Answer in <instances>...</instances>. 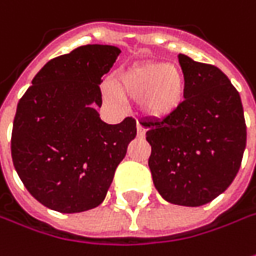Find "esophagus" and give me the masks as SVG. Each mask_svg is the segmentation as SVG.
<instances>
[{"instance_id": "obj_1", "label": "esophagus", "mask_w": 256, "mask_h": 256, "mask_svg": "<svg viewBox=\"0 0 256 256\" xmlns=\"http://www.w3.org/2000/svg\"><path fill=\"white\" fill-rule=\"evenodd\" d=\"M146 134V128L140 124V123H137V136L138 137H144Z\"/></svg>"}]
</instances>
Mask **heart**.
Wrapping results in <instances>:
<instances>
[{"instance_id":"1","label":"heart","mask_w":256,"mask_h":256,"mask_svg":"<svg viewBox=\"0 0 256 256\" xmlns=\"http://www.w3.org/2000/svg\"><path fill=\"white\" fill-rule=\"evenodd\" d=\"M186 82L178 68L172 64L147 62L126 69L114 82L103 84V93L110 100L120 96L138 100L142 110L152 118H166L177 110L184 99Z\"/></svg>"}]
</instances>
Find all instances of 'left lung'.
<instances>
[{
  "mask_svg": "<svg viewBox=\"0 0 256 256\" xmlns=\"http://www.w3.org/2000/svg\"><path fill=\"white\" fill-rule=\"evenodd\" d=\"M186 89L177 110L147 120L148 167L166 201L200 207L230 187L241 167L246 124L240 93L214 65L178 55Z\"/></svg>",
  "mask_w": 256,
  "mask_h": 256,
  "instance_id": "1",
  "label": "left lung"
}]
</instances>
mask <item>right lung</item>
I'll list each match as a JSON object with an SVG mask.
<instances>
[{"instance_id":"1","label":"right lung","mask_w":256,"mask_h":256,"mask_svg":"<svg viewBox=\"0 0 256 256\" xmlns=\"http://www.w3.org/2000/svg\"><path fill=\"white\" fill-rule=\"evenodd\" d=\"M84 45L50 59L18 102L11 136L15 170L42 206L65 214L98 207L136 137V120L108 124L99 84L119 56Z\"/></svg>"}]
</instances>
